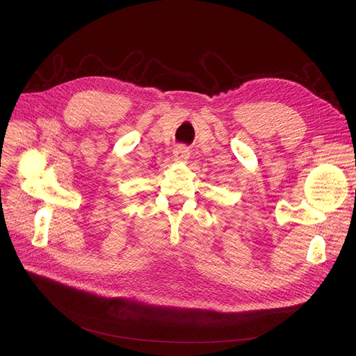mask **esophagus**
Masks as SVG:
<instances>
[{"instance_id":"1","label":"esophagus","mask_w":356,"mask_h":356,"mask_svg":"<svg viewBox=\"0 0 356 356\" xmlns=\"http://www.w3.org/2000/svg\"><path fill=\"white\" fill-rule=\"evenodd\" d=\"M188 158V150L184 146H179L175 149V159L177 161H186Z\"/></svg>"}]
</instances>
